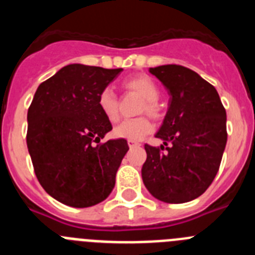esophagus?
I'll return each instance as SVG.
<instances>
[{
  "label": "esophagus",
  "mask_w": 255,
  "mask_h": 255,
  "mask_svg": "<svg viewBox=\"0 0 255 255\" xmlns=\"http://www.w3.org/2000/svg\"><path fill=\"white\" fill-rule=\"evenodd\" d=\"M128 144H129V147H130V148L136 147V145H139L138 141H135V140H128Z\"/></svg>",
  "instance_id": "34e87169"
}]
</instances>
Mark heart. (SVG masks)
I'll use <instances>...</instances> for the list:
<instances>
[{"label": "heart", "mask_w": 255, "mask_h": 255, "mask_svg": "<svg viewBox=\"0 0 255 255\" xmlns=\"http://www.w3.org/2000/svg\"><path fill=\"white\" fill-rule=\"evenodd\" d=\"M124 87L130 92H134L140 98H143L144 103L140 107V114H148L149 116L158 119L161 116V108L158 101L159 89L152 79L147 75H139L135 78L128 79L124 83ZM98 107L103 116L110 123H116L119 120V101L111 88H105L98 96ZM153 124L148 117H136L132 120L123 121L114 129V135L116 138L128 139V140H140L145 135L153 131Z\"/></svg>", "instance_id": "heart-1"}]
</instances>
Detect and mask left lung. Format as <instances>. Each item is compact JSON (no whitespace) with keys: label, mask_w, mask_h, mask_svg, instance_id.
I'll return each mask as SVG.
<instances>
[{"label":"left lung","mask_w":255,"mask_h":255,"mask_svg":"<svg viewBox=\"0 0 255 255\" xmlns=\"http://www.w3.org/2000/svg\"><path fill=\"white\" fill-rule=\"evenodd\" d=\"M149 73L166 87L170 102L155 134L164 145H144L141 177L158 200L185 203L203 194L217 175L227 141L226 111L216 88L193 70L162 65Z\"/></svg>","instance_id":"8db88e82"}]
</instances>
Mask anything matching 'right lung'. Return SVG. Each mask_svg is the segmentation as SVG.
<instances>
[{"mask_svg":"<svg viewBox=\"0 0 255 255\" xmlns=\"http://www.w3.org/2000/svg\"><path fill=\"white\" fill-rule=\"evenodd\" d=\"M121 71L67 65L42 83L31 101L26 144L35 176L66 206H96L114 189L129 145L125 139L101 143L112 125L98 107V96Z\"/></svg>","mask_w":255,"mask_h":255,"instance_id":"right-lung-1","label":"right lung"}]
</instances>
